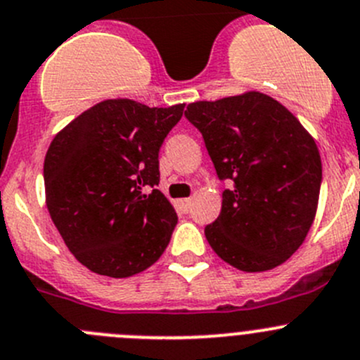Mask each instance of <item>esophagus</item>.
Masks as SVG:
<instances>
[{
	"mask_svg": "<svg viewBox=\"0 0 360 360\" xmlns=\"http://www.w3.org/2000/svg\"><path fill=\"white\" fill-rule=\"evenodd\" d=\"M177 205H179L181 211L188 212L191 207V198H181V200H177Z\"/></svg>",
	"mask_w": 360,
	"mask_h": 360,
	"instance_id": "obj_1",
	"label": "esophagus"
}]
</instances>
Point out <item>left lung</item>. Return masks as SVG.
<instances>
[{
  "mask_svg": "<svg viewBox=\"0 0 360 360\" xmlns=\"http://www.w3.org/2000/svg\"><path fill=\"white\" fill-rule=\"evenodd\" d=\"M221 181V212L205 226L214 253L244 273L269 271L304 243L319 207L322 160L315 139L278 100L258 91L190 103Z\"/></svg>",
  "mask_w": 360,
  "mask_h": 360,
  "instance_id": "left-lung-1",
  "label": "left lung"
}]
</instances>
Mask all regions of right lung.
Returning a JSON list of instances; mask_svg holds the SVG:
<instances>
[{
  "mask_svg": "<svg viewBox=\"0 0 360 360\" xmlns=\"http://www.w3.org/2000/svg\"><path fill=\"white\" fill-rule=\"evenodd\" d=\"M183 112L184 103L103 100L52 139L45 204L68 250L93 273L130 278L165 251L177 214L155 188L158 153Z\"/></svg>",
  "mask_w": 360,
  "mask_h": 360,
  "instance_id": "right-lung-1",
  "label": "right lung"
}]
</instances>
